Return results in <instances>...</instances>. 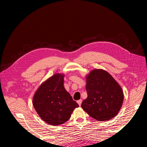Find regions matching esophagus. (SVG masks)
Masks as SVG:
<instances>
[{"instance_id":"34e87169","label":"esophagus","mask_w":147,"mask_h":147,"mask_svg":"<svg viewBox=\"0 0 147 147\" xmlns=\"http://www.w3.org/2000/svg\"><path fill=\"white\" fill-rule=\"evenodd\" d=\"M77 103H78V104L80 106L81 104H82V100L81 99L77 100Z\"/></svg>"}]
</instances>
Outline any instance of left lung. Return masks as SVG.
<instances>
[{
  "instance_id": "obj_1",
  "label": "left lung",
  "mask_w": 147,
  "mask_h": 147,
  "mask_svg": "<svg viewBox=\"0 0 147 147\" xmlns=\"http://www.w3.org/2000/svg\"><path fill=\"white\" fill-rule=\"evenodd\" d=\"M88 97L82 104L84 111L100 121L114 118L121 109L124 100L121 87L109 72L92 70L86 76Z\"/></svg>"
}]
</instances>
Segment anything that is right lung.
I'll list each match as a JSON object with an SVG mask.
<instances>
[{
	"label": "right lung",
	"mask_w": 147,
	"mask_h": 147,
	"mask_svg": "<svg viewBox=\"0 0 147 147\" xmlns=\"http://www.w3.org/2000/svg\"><path fill=\"white\" fill-rule=\"evenodd\" d=\"M64 77V74H54L40 84L33 97L34 107L39 117L51 125L68 121L79 106L65 90Z\"/></svg>",
	"instance_id": "right-lung-1"
}]
</instances>
